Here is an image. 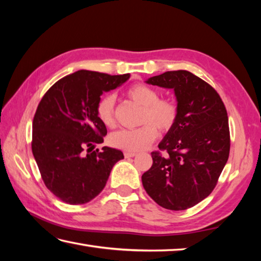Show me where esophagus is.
<instances>
[{"label": "esophagus", "instance_id": "34e87169", "mask_svg": "<svg viewBox=\"0 0 261 261\" xmlns=\"http://www.w3.org/2000/svg\"><path fill=\"white\" fill-rule=\"evenodd\" d=\"M136 152H124V156L125 158H134L136 156Z\"/></svg>", "mask_w": 261, "mask_h": 261}]
</instances>
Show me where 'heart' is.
I'll return each instance as SVG.
<instances>
[{
    "label": "heart",
    "instance_id": "1",
    "mask_svg": "<svg viewBox=\"0 0 261 261\" xmlns=\"http://www.w3.org/2000/svg\"><path fill=\"white\" fill-rule=\"evenodd\" d=\"M126 95L143 107L141 123L137 129H122L110 136L113 146L126 152H138L149 146L158 137V127L162 132L169 131L178 117V107L174 100L159 99V92L145 84H136L126 91ZM95 114L105 126L115 124V98L113 94L101 96Z\"/></svg>",
    "mask_w": 261,
    "mask_h": 261
}]
</instances>
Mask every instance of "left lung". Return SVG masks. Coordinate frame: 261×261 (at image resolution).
<instances>
[{
  "mask_svg": "<svg viewBox=\"0 0 261 261\" xmlns=\"http://www.w3.org/2000/svg\"><path fill=\"white\" fill-rule=\"evenodd\" d=\"M146 83L173 88L178 117L159 144L160 151L151 153L153 165L141 176L144 189L163 208L188 210L210 196L228 161L227 109L210 84L187 70L167 71Z\"/></svg>",
  "mask_w": 261,
  "mask_h": 261,
  "instance_id": "1",
  "label": "left lung"
}]
</instances>
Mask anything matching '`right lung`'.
I'll use <instances>...</instances> for the list:
<instances>
[{
    "label": "right lung",
    "instance_id": "obj_1",
    "mask_svg": "<svg viewBox=\"0 0 261 261\" xmlns=\"http://www.w3.org/2000/svg\"><path fill=\"white\" fill-rule=\"evenodd\" d=\"M129 78V73L110 76L79 70L57 81L38 105L32 153L43 183L62 201H91L103 190L115 163L124 159L115 148L94 151L107 135L95 107L103 92Z\"/></svg>",
    "mask_w": 261,
    "mask_h": 261
}]
</instances>
